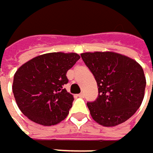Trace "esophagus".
I'll return each mask as SVG.
<instances>
[{
    "label": "esophagus",
    "mask_w": 153,
    "mask_h": 153,
    "mask_svg": "<svg viewBox=\"0 0 153 153\" xmlns=\"http://www.w3.org/2000/svg\"><path fill=\"white\" fill-rule=\"evenodd\" d=\"M78 96H79V98H84L85 94H84V93H80V94H78Z\"/></svg>",
    "instance_id": "1"
}]
</instances>
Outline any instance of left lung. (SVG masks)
<instances>
[{
    "instance_id": "obj_1",
    "label": "left lung",
    "mask_w": 153,
    "mask_h": 153,
    "mask_svg": "<svg viewBox=\"0 0 153 153\" xmlns=\"http://www.w3.org/2000/svg\"><path fill=\"white\" fill-rule=\"evenodd\" d=\"M82 60L94 76L98 96L87 105L93 119L106 127L118 125L136 113L143 102L146 80L141 65L115 52H86Z\"/></svg>"
}]
</instances>
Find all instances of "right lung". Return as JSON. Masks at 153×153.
Wrapping results in <instances>:
<instances>
[{
	"label": "right lung",
	"mask_w": 153,
	"mask_h": 153,
	"mask_svg": "<svg viewBox=\"0 0 153 153\" xmlns=\"http://www.w3.org/2000/svg\"><path fill=\"white\" fill-rule=\"evenodd\" d=\"M77 53L51 52L37 56L16 71L13 94L22 114L36 123L51 126L61 122L74 97L64 85L67 71L79 59Z\"/></svg>",
	"instance_id": "obj_1"
}]
</instances>
